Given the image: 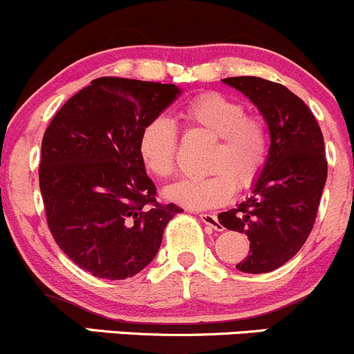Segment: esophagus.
Returning a JSON list of instances; mask_svg holds the SVG:
<instances>
[{"instance_id": "esophagus-1", "label": "esophagus", "mask_w": 354, "mask_h": 354, "mask_svg": "<svg viewBox=\"0 0 354 354\" xmlns=\"http://www.w3.org/2000/svg\"><path fill=\"white\" fill-rule=\"evenodd\" d=\"M198 217L203 224H207V226L212 227V230H216V231L223 230V226H221V223L217 221V217L214 216V214H200Z\"/></svg>"}]
</instances>
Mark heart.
Here are the masks:
<instances>
[{"label": "heart", "instance_id": "b5f03b06", "mask_svg": "<svg viewBox=\"0 0 354 354\" xmlns=\"http://www.w3.org/2000/svg\"><path fill=\"white\" fill-rule=\"evenodd\" d=\"M192 128L216 137L207 171L210 176L185 178L169 185L164 197L194 210L212 209L233 197L234 188H248L262 171L269 154V131L257 116H248L241 102L223 94H203L181 111ZM138 156L152 176L169 178L174 171L176 130L167 118L145 123L138 137Z\"/></svg>", "mask_w": 354, "mask_h": 354}]
</instances>
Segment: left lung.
Listing matches in <instances>:
<instances>
[{
  "instance_id": "left-lung-1",
  "label": "left lung",
  "mask_w": 354,
  "mask_h": 354,
  "mask_svg": "<svg viewBox=\"0 0 354 354\" xmlns=\"http://www.w3.org/2000/svg\"><path fill=\"white\" fill-rule=\"evenodd\" d=\"M223 82L257 106L269 128L270 147L250 197L221 212L219 223L250 240L238 270L270 272L299 252L315 223L327 180L324 137L308 106L284 85L259 77Z\"/></svg>"
}]
</instances>
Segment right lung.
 <instances>
[{
	"label": "right lung",
	"mask_w": 354,
	"mask_h": 354,
	"mask_svg": "<svg viewBox=\"0 0 354 354\" xmlns=\"http://www.w3.org/2000/svg\"><path fill=\"white\" fill-rule=\"evenodd\" d=\"M181 94L173 84L102 77L70 97L42 138L39 187L59 248L101 279H127L154 260L183 212L156 202L138 156L145 123Z\"/></svg>",
	"instance_id": "right-lung-1"
}]
</instances>
